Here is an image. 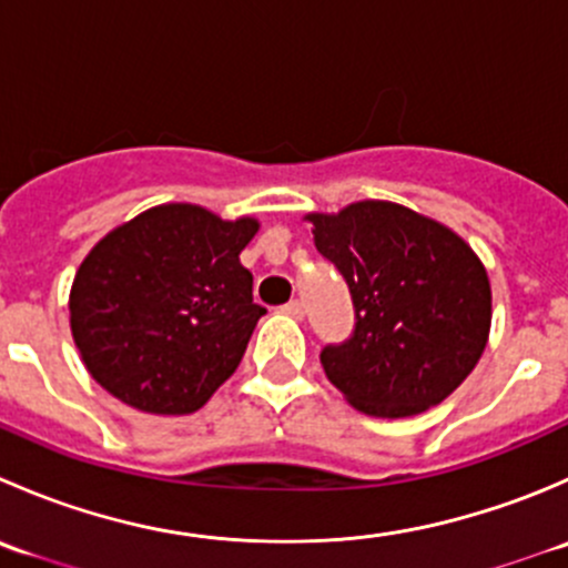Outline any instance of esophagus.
I'll return each instance as SVG.
<instances>
[{"mask_svg":"<svg viewBox=\"0 0 568 568\" xmlns=\"http://www.w3.org/2000/svg\"><path fill=\"white\" fill-rule=\"evenodd\" d=\"M283 313H288V316H291V318L302 321V318H305V305H302V302H300V300H291V302H288V305H285V307H283Z\"/></svg>","mask_w":568,"mask_h":568,"instance_id":"obj_1","label":"esophagus"}]
</instances>
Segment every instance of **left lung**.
I'll return each mask as SVG.
<instances>
[{"instance_id": "left-lung-1", "label": "left lung", "mask_w": 568, "mask_h": 568, "mask_svg": "<svg viewBox=\"0 0 568 568\" xmlns=\"http://www.w3.org/2000/svg\"><path fill=\"white\" fill-rule=\"evenodd\" d=\"M313 242L346 277L354 335L321 352L324 374L354 409L412 417L473 374L491 329L484 261L456 231L390 200L305 214Z\"/></svg>"}]
</instances>
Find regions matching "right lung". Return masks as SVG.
I'll list each match as a JSON object with an SVG mask.
<instances>
[{
    "label": "right lung",
    "mask_w": 568,
    "mask_h": 568,
    "mask_svg": "<svg viewBox=\"0 0 568 568\" xmlns=\"http://www.w3.org/2000/svg\"><path fill=\"white\" fill-rule=\"evenodd\" d=\"M261 222L162 203L79 263L68 311L88 374L148 415H192L239 368L263 307L239 255Z\"/></svg>",
    "instance_id": "obj_1"
}]
</instances>
